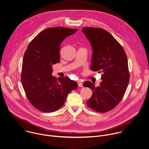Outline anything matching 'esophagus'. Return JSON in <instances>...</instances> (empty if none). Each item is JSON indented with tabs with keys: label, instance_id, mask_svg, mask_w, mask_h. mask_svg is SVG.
<instances>
[{
	"label": "esophagus",
	"instance_id": "34e87169",
	"mask_svg": "<svg viewBox=\"0 0 149 149\" xmlns=\"http://www.w3.org/2000/svg\"><path fill=\"white\" fill-rule=\"evenodd\" d=\"M77 83H78V86H79V87H83V84L82 82H81V81H79L77 82Z\"/></svg>",
	"mask_w": 149,
	"mask_h": 149
}]
</instances>
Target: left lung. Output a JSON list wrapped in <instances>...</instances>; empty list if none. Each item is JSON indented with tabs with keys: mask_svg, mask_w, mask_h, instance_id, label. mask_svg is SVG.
<instances>
[{
	"mask_svg": "<svg viewBox=\"0 0 149 149\" xmlns=\"http://www.w3.org/2000/svg\"><path fill=\"white\" fill-rule=\"evenodd\" d=\"M82 29L93 50L90 68L102 73V80L99 86L90 81L83 83L93 91L87 104L97 112L106 113L119 103L126 91L130 78L127 58L122 46L107 31L94 27Z\"/></svg>",
	"mask_w": 149,
	"mask_h": 149,
	"instance_id": "8db88e82",
	"label": "left lung"
}]
</instances>
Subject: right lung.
I'll list each match as a JSON object with an SVG mask.
<instances>
[{
	"instance_id": "add662e5",
	"label": "right lung",
	"mask_w": 149,
	"mask_h": 149,
	"mask_svg": "<svg viewBox=\"0 0 149 149\" xmlns=\"http://www.w3.org/2000/svg\"><path fill=\"white\" fill-rule=\"evenodd\" d=\"M78 29L55 27L37 35L29 43L22 63L21 81L26 97L35 108L54 112L65 103L78 84L68 77H52V65L60 62L61 43Z\"/></svg>"
}]
</instances>
